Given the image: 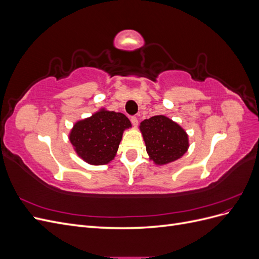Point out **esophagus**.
I'll use <instances>...</instances> for the list:
<instances>
[{
  "instance_id": "1",
  "label": "esophagus",
  "mask_w": 259,
  "mask_h": 259,
  "mask_svg": "<svg viewBox=\"0 0 259 259\" xmlns=\"http://www.w3.org/2000/svg\"><path fill=\"white\" fill-rule=\"evenodd\" d=\"M131 122H132L133 125H134V126H137V125H138V119H137L135 115L134 116H131Z\"/></svg>"
}]
</instances>
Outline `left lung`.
<instances>
[{"mask_svg": "<svg viewBox=\"0 0 259 259\" xmlns=\"http://www.w3.org/2000/svg\"><path fill=\"white\" fill-rule=\"evenodd\" d=\"M150 159L159 165L174 162L187 152L189 143L186 132L164 115H154L140 123Z\"/></svg>", "mask_w": 259, "mask_h": 259, "instance_id": "obj_1", "label": "left lung"}]
</instances>
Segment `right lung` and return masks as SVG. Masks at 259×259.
I'll use <instances>...</instances> for the list:
<instances>
[{"instance_id": "obj_1", "label": "right lung", "mask_w": 259, "mask_h": 259, "mask_svg": "<svg viewBox=\"0 0 259 259\" xmlns=\"http://www.w3.org/2000/svg\"><path fill=\"white\" fill-rule=\"evenodd\" d=\"M131 126L126 115L103 109L76 122L69 138L80 158L93 165H103L114 158L124 130Z\"/></svg>"}]
</instances>
